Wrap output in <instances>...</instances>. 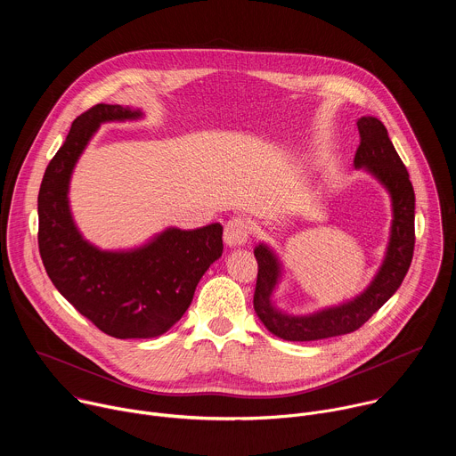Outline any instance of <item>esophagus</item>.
<instances>
[{
	"instance_id": "34e87169",
	"label": "esophagus",
	"mask_w": 456,
	"mask_h": 456,
	"mask_svg": "<svg viewBox=\"0 0 456 456\" xmlns=\"http://www.w3.org/2000/svg\"><path fill=\"white\" fill-rule=\"evenodd\" d=\"M248 240V227L243 218H232L225 224L224 241L227 247H241Z\"/></svg>"
}]
</instances>
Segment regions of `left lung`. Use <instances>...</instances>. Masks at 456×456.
<instances>
[{
	"mask_svg": "<svg viewBox=\"0 0 456 456\" xmlns=\"http://www.w3.org/2000/svg\"><path fill=\"white\" fill-rule=\"evenodd\" d=\"M357 127L361 144L354 159V167L371 175L387 191L392 202V225H389L382 264L368 287L355 297L297 315L276 305L274 294L283 280L285 269L276 250L269 243L259 241L254 247L257 259L254 310L265 329L285 341H317L361 329L397 292L411 265L415 247V192L408 169L389 141L387 129L377 117H361Z\"/></svg>",
	"mask_w": 456,
	"mask_h": 456,
	"instance_id": "left-lung-1",
	"label": "left lung"
}]
</instances>
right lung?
I'll use <instances>...</instances> for the list:
<instances>
[{
    "label": "right lung",
    "mask_w": 456,
    "mask_h": 456,
    "mask_svg": "<svg viewBox=\"0 0 456 456\" xmlns=\"http://www.w3.org/2000/svg\"><path fill=\"white\" fill-rule=\"evenodd\" d=\"M144 118L142 110L97 104L79 115L50 160L37 197L39 252L48 278L99 330L117 339L166 334L189 308L206 271L224 250V227H166L132 248H101L70 209L74 169L101 124Z\"/></svg>",
    "instance_id": "add662e5"
}]
</instances>
